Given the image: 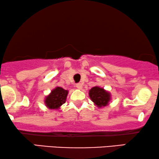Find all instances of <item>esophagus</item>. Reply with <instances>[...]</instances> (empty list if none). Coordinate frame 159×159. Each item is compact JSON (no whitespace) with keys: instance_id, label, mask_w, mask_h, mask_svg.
<instances>
[{"instance_id":"1","label":"esophagus","mask_w":159,"mask_h":159,"mask_svg":"<svg viewBox=\"0 0 159 159\" xmlns=\"http://www.w3.org/2000/svg\"><path fill=\"white\" fill-rule=\"evenodd\" d=\"M76 87L78 88V89H81L82 88H83V85H82V84H81V83H78V84H76Z\"/></svg>"}]
</instances>
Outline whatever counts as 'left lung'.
Returning <instances> with one entry per match:
<instances>
[{"label":"left lung","mask_w":159,"mask_h":159,"mask_svg":"<svg viewBox=\"0 0 159 159\" xmlns=\"http://www.w3.org/2000/svg\"><path fill=\"white\" fill-rule=\"evenodd\" d=\"M89 95L90 99L98 107L101 108L108 105L111 99L109 92H106L103 88L94 86L89 90Z\"/></svg>","instance_id":"8db88e82"}]
</instances>
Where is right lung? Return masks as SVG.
Returning <instances> with one entry per match:
<instances>
[{"instance_id":"1","label":"right lung","mask_w":159,"mask_h":159,"mask_svg":"<svg viewBox=\"0 0 159 159\" xmlns=\"http://www.w3.org/2000/svg\"><path fill=\"white\" fill-rule=\"evenodd\" d=\"M67 94V90L59 86L56 87L52 90L51 94L45 98V103L46 106L51 109H57L65 103Z\"/></svg>"}]
</instances>
